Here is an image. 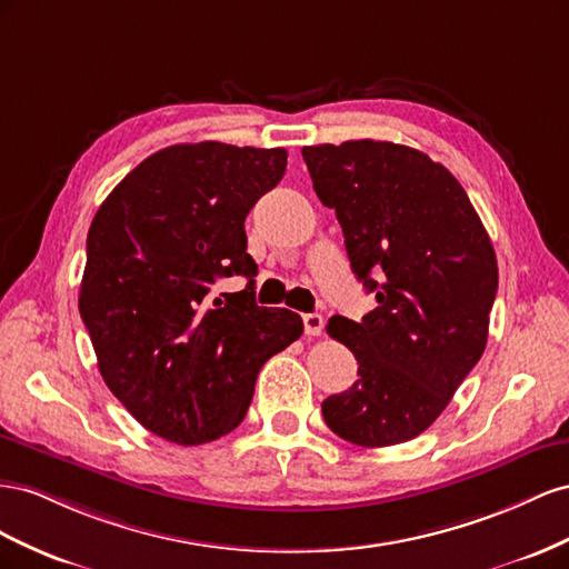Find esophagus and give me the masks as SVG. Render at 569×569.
Returning a JSON list of instances; mask_svg holds the SVG:
<instances>
[{
  "mask_svg": "<svg viewBox=\"0 0 569 569\" xmlns=\"http://www.w3.org/2000/svg\"><path fill=\"white\" fill-rule=\"evenodd\" d=\"M302 323H305V333L307 336H321V331H323V317L321 315H317V312L305 315Z\"/></svg>",
  "mask_w": 569,
  "mask_h": 569,
  "instance_id": "34e87169",
  "label": "esophagus"
}]
</instances>
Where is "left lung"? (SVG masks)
I'll return each instance as SVG.
<instances>
[{
	"label": "left lung",
	"mask_w": 569,
	"mask_h": 569,
	"mask_svg": "<svg viewBox=\"0 0 569 569\" xmlns=\"http://www.w3.org/2000/svg\"><path fill=\"white\" fill-rule=\"evenodd\" d=\"M317 198L336 209L377 310L329 319L357 379L321 402L329 429L365 448L427 431L479 362L498 290L491 238L465 188L425 152L381 140L302 148Z\"/></svg>",
	"instance_id": "1"
}]
</instances>
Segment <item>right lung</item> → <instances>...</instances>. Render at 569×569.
Returning a JSON list of instances; mask_svg holds the SVG:
<instances>
[{"label": "right lung", "instance_id": "obj_1", "mask_svg": "<svg viewBox=\"0 0 569 569\" xmlns=\"http://www.w3.org/2000/svg\"><path fill=\"white\" fill-rule=\"evenodd\" d=\"M286 159L283 148L171 144L140 161L90 223L78 310L97 367L123 408L171 443L233 431L259 369L302 336L300 315L254 302L246 236ZM231 274L249 286L221 295Z\"/></svg>", "mask_w": 569, "mask_h": 569}]
</instances>
